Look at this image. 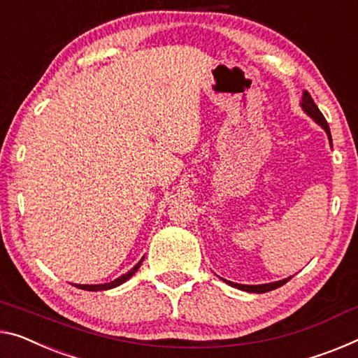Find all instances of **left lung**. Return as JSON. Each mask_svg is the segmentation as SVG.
<instances>
[{
  "instance_id": "8db88e82",
  "label": "left lung",
  "mask_w": 358,
  "mask_h": 358,
  "mask_svg": "<svg viewBox=\"0 0 358 358\" xmlns=\"http://www.w3.org/2000/svg\"><path fill=\"white\" fill-rule=\"evenodd\" d=\"M301 106H302V108H304V112L309 115V117H312L318 124L322 126L323 129L327 131V134L329 137V142H333L331 141V133H329V126L327 123L325 117H323V113L320 112V110H318V107L315 106V102H313L312 96L307 91H304V96H302V103H301ZM289 278L280 280V282H275V283H266V285H238V283H234V282H227V280H225V283H229L230 287H235V288H238V289L250 291V293H267V291H272L275 288L283 287V285L287 283Z\"/></svg>"
}]
</instances>
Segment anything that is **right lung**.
Segmentation results:
<instances>
[{"instance_id": "right-lung-1", "label": "right lung", "mask_w": 358, "mask_h": 358, "mask_svg": "<svg viewBox=\"0 0 358 358\" xmlns=\"http://www.w3.org/2000/svg\"><path fill=\"white\" fill-rule=\"evenodd\" d=\"M142 261H144V257H142V259L136 264V266L131 268V271L128 272V273H124V275H122V277H118L117 280H113V282H110V283H103V285H75L76 288H80V289H86V291H102V289H110V288H115V287H118V285H122V283H124L126 280L128 278H131L133 277V275L137 272V268L141 267V264H142Z\"/></svg>"}]
</instances>
